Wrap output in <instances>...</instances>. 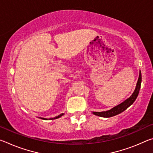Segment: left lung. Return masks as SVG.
<instances>
[{"label": "left lung", "instance_id": "left-lung-1", "mask_svg": "<svg viewBox=\"0 0 153 153\" xmlns=\"http://www.w3.org/2000/svg\"><path fill=\"white\" fill-rule=\"evenodd\" d=\"M141 82H142V74H141L140 70L139 77H138V82H137V84H136V88L134 90V92L132 93V94H131L130 97H129L128 98H127L126 100H124L123 102H121V104L115 106V107H114L110 110L101 111V112H94V111H92V113L95 115L99 116V117H111L123 112V111L126 110L129 106H131L133 104L134 101L136 100V98L138 97L140 89Z\"/></svg>", "mask_w": 153, "mask_h": 153}]
</instances>
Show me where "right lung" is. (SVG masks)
Segmentation results:
<instances>
[{
    "label": "right lung",
    "instance_id": "right-lung-1",
    "mask_svg": "<svg viewBox=\"0 0 153 153\" xmlns=\"http://www.w3.org/2000/svg\"><path fill=\"white\" fill-rule=\"evenodd\" d=\"M64 115V113H61L60 115H58V116H56L55 117H53V118H50V119H46V118H43V117H40V119H42V120H56V119H58L59 117H61V116H63Z\"/></svg>",
    "mask_w": 153,
    "mask_h": 153
}]
</instances>
